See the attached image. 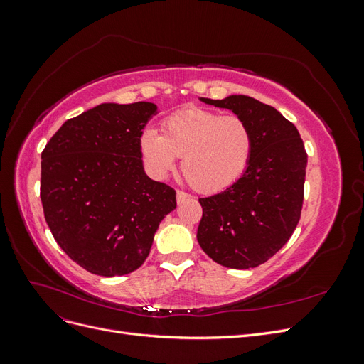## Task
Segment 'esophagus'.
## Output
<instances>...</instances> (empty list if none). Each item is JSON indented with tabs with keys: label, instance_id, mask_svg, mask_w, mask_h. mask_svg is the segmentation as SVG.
<instances>
[{
	"label": "esophagus",
	"instance_id": "1",
	"mask_svg": "<svg viewBox=\"0 0 364 364\" xmlns=\"http://www.w3.org/2000/svg\"><path fill=\"white\" fill-rule=\"evenodd\" d=\"M190 194L188 193H185V191H182V190H179L178 193H176V199H178V203H182L183 200H186V199H190Z\"/></svg>",
	"mask_w": 364,
	"mask_h": 364
}]
</instances>
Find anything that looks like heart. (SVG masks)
Here are the masks:
<instances>
[{"mask_svg":"<svg viewBox=\"0 0 364 364\" xmlns=\"http://www.w3.org/2000/svg\"><path fill=\"white\" fill-rule=\"evenodd\" d=\"M139 150L147 171L167 176L182 158L181 168L199 191H220L247 170L253 153L252 129L238 115H222L205 107H186L164 119L162 134L146 129Z\"/></svg>","mask_w":364,"mask_h":364,"instance_id":"1","label":"heart"}]
</instances>
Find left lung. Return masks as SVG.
Returning <instances> with one entry per match:
<instances>
[{
  "label": "left lung",
  "instance_id": "1",
  "mask_svg": "<svg viewBox=\"0 0 364 364\" xmlns=\"http://www.w3.org/2000/svg\"><path fill=\"white\" fill-rule=\"evenodd\" d=\"M230 109L252 129L247 170L225 191L199 199L203 214L197 241L213 261L252 269L272 258L299 223L306 151L299 132L277 109L247 95L202 98Z\"/></svg>",
  "mask_w": 364,
  "mask_h": 364
}]
</instances>
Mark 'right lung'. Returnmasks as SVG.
I'll use <instances>...</instances> for the list:
<instances>
[{
  "label": "right lung",
  "mask_w": 364,
  "mask_h": 364,
  "mask_svg": "<svg viewBox=\"0 0 364 364\" xmlns=\"http://www.w3.org/2000/svg\"><path fill=\"white\" fill-rule=\"evenodd\" d=\"M153 103H103L65 121L42 151L41 200L54 240L85 270L142 266L176 191L144 173L139 138Z\"/></svg>",
  "instance_id": "obj_1"
}]
</instances>
